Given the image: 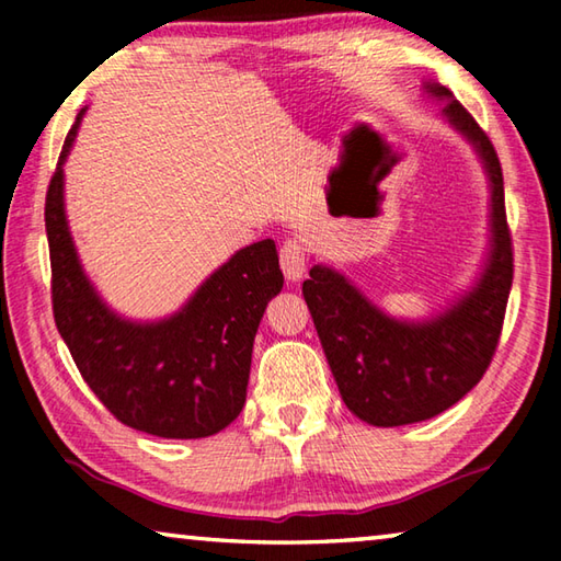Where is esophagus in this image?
Returning <instances> with one entry per match:
<instances>
[{
  "label": "esophagus",
  "mask_w": 561,
  "mask_h": 561,
  "mask_svg": "<svg viewBox=\"0 0 561 561\" xmlns=\"http://www.w3.org/2000/svg\"><path fill=\"white\" fill-rule=\"evenodd\" d=\"M279 264H282V272L284 277L297 282L304 277V272H307V247L299 240V237H287V240L282 242L279 247Z\"/></svg>",
  "instance_id": "obj_1"
}]
</instances>
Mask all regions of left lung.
<instances>
[{
	"label": "left lung",
	"instance_id": "left-lung-1",
	"mask_svg": "<svg viewBox=\"0 0 561 561\" xmlns=\"http://www.w3.org/2000/svg\"><path fill=\"white\" fill-rule=\"evenodd\" d=\"M443 113L485 160L492 183V254L468 297L425 324H403L378 311L339 272L311 267L301 294L314 319L339 393L351 413L371 425H408L448 411L485 376L495 356L515 274L497 150L445 87Z\"/></svg>",
	"mask_w": 561,
	"mask_h": 561
}]
</instances>
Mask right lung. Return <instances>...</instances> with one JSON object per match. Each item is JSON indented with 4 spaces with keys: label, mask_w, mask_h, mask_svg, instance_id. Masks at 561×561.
Listing matches in <instances>:
<instances>
[{
    "label": "right lung",
    "mask_w": 561,
    "mask_h": 561,
    "mask_svg": "<svg viewBox=\"0 0 561 561\" xmlns=\"http://www.w3.org/2000/svg\"><path fill=\"white\" fill-rule=\"evenodd\" d=\"M64 140L44 205L51 260V307L83 381L128 428L158 438H207L240 415L252 344L284 277L272 240L222 264L183 311L158 324H130L99 299L81 272L64 215Z\"/></svg>",
    "instance_id": "1"
}]
</instances>
